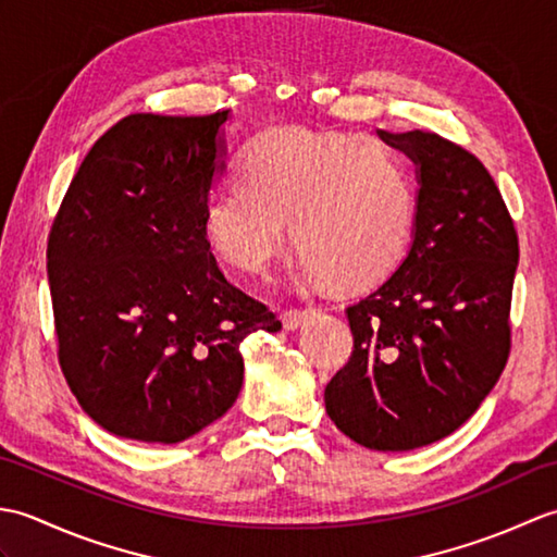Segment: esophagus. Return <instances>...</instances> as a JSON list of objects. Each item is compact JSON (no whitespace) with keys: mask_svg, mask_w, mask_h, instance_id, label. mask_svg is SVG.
I'll use <instances>...</instances> for the list:
<instances>
[{"mask_svg":"<svg viewBox=\"0 0 557 557\" xmlns=\"http://www.w3.org/2000/svg\"><path fill=\"white\" fill-rule=\"evenodd\" d=\"M309 315H311V311H285L282 313V325H285L287 330H297V327H301L306 321H309Z\"/></svg>","mask_w":557,"mask_h":557,"instance_id":"1","label":"esophagus"}]
</instances>
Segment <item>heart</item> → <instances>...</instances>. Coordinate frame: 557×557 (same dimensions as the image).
<instances>
[{
  "label": "heart",
  "instance_id": "1",
  "mask_svg": "<svg viewBox=\"0 0 557 557\" xmlns=\"http://www.w3.org/2000/svg\"><path fill=\"white\" fill-rule=\"evenodd\" d=\"M239 186L212 194L200 215L224 263L260 275L289 236L299 270L333 292L369 289L407 256L417 200L405 164L371 138L275 126L246 146Z\"/></svg>",
  "mask_w": 557,
  "mask_h": 557
}]
</instances>
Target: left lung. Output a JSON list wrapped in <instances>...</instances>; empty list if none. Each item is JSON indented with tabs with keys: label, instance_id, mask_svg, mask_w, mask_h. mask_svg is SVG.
<instances>
[{
	"label": "left lung",
	"instance_id": "obj_1",
	"mask_svg": "<svg viewBox=\"0 0 557 557\" xmlns=\"http://www.w3.org/2000/svg\"><path fill=\"white\" fill-rule=\"evenodd\" d=\"M377 136L417 164L411 246L347 309L354 351L325 387V411L354 443L405 453L455 433L498 383L519 246L471 152L429 132Z\"/></svg>",
	"mask_w": 557,
	"mask_h": 557
}]
</instances>
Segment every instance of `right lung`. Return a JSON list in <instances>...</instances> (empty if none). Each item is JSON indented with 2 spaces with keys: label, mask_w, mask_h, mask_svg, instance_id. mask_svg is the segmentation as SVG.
<instances>
[{
  "label": "right lung",
  "mask_w": 557,
  "mask_h": 557,
  "mask_svg": "<svg viewBox=\"0 0 557 557\" xmlns=\"http://www.w3.org/2000/svg\"><path fill=\"white\" fill-rule=\"evenodd\" d=\"M208 116L132 114L81 162L47 242L59 363L83 411L120 437L174 445L239 397V345L282 323L236 289L200 230L224 172Z\"/></svg>",
  "instance_id": "add662e5"
}]
</instances>
